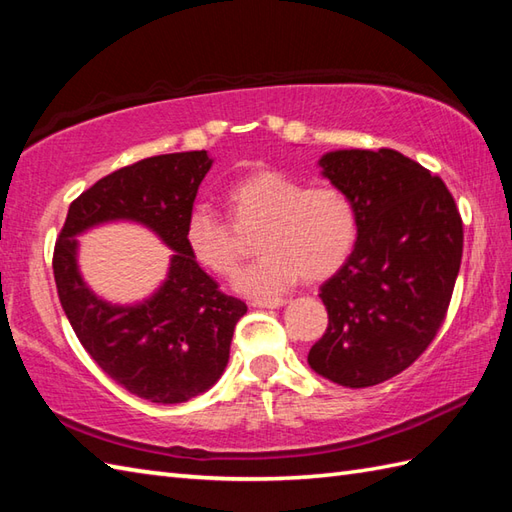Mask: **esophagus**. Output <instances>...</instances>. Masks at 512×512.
<instances>
[{
    "instance_id": "1",
    "label": "esophagus",
    "mask_w": 512,
    "mask_h": 512,
    "mask_svg": "<svg viewBox=\"0 0 512 512\" xmlns=\"http://www.w3.org/2000/svg\"><path fill=\"white\" fill-rule=\"evenodd\" d=\"M284 303H286V299H255L253 303H250V306H253V308H270V310H273V308H281V306H284Z\"/></svg>"
}]
</instances>
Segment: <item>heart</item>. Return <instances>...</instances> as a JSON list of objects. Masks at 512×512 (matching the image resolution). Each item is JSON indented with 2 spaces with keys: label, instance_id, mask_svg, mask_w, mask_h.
Masks as SVG:
<instances>
[{
  "label": "heart",
  "instance_id": "1",
  "mask_svg": "<svg viewBox=\"0 0 512 512\" xmlns=\"http://www.w3.org/2000/svg\"><path fill=\"white\" fill-rule=\"evenodd\" d=\"M233 224L257 231L255 264L239 270L233 288L246 297H277L303 277L325 281L339 273L356 246L358 224L350 198L332 184L306 187L279 169H259L226 189ZM235 228L211 204H193L184 242L202 268L231 275L242 259Z\"/></svg>",
  "mask_w": 512,
  "mask_h": 512
}]
</instances>
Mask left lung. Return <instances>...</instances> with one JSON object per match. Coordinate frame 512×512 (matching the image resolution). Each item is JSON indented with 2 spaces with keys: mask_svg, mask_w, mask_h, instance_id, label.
Returning a JSON list of instances; mask_svg holds the SVG:
<instances>
[{
  "mask_svg": "<svg viewBox=\"0 0 512 512\" xmlns=\"http://www.w3.org/2000/svg\"><path fill=\"white\" fill-rule=\"evenodd\" d=\"M319 167L354 204L358 235L321 286L328 330L308 363L336 385L372 387L438 334L460 273L462 217L447 184L400 151H328Z\"/></svg>",
  "mask_w": 512,
  "mask_h": 512,
  "instance_id": "8db88e82",
  "label": "left lung"
}]
</instances>
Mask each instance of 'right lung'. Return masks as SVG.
Returning a JSON list of instances; mask_svg holds the SVG:
<instances>
[{"label":"right lung","mask_w":512,"mask_h":512,"mask_svg":"<svg viewBox=\"0 0 512 512\" xmlns=\"http://www.w3.org/2000/svg\"><path fill=\"white\" fill-rule=\"evenodd\" d=\"M213 165L206 151L145 158L118 169L70 204L54 246V281L72 330L96 365L158 405H178L224 374L246 303L220 292L184 242V222ZM112 221L145 225L174 250L166 281L143 302L112 304L84 284L76 236Z\"/></svg>","instance_id":"right-lung-1"}]
</instances>
